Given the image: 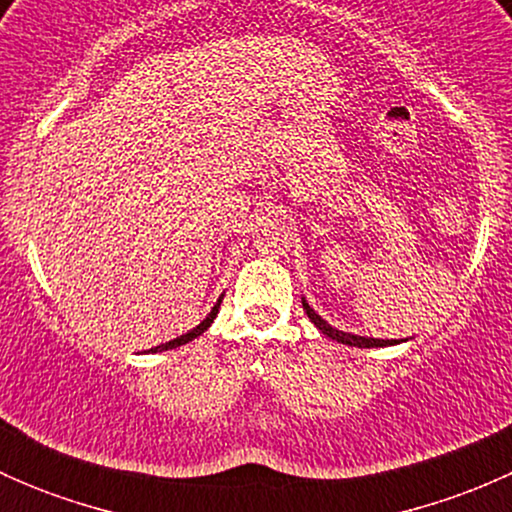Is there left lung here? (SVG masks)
<instances>
[{"label":"left lung","mask_w":512,"mask_h":512,"mask_svg":"<svg viewBox=\"0 0 512 512\" xmlns=\"http://www.w3.org/2000/svg\"><path fill=\"white\" fill-rule=\"evenodd\" d=\"M302 307L304 312H307L309 322L314 324V327L319 329L322 334H327L329 339H334V342H342V344H349V347H359V349H371V347H394V344H401L406 342V339H374V337H359V334H349V332H342V329L332 327L329 322H324L322 317H319L317 312H314L312 307H309L307 299L302 297Z\"/></svg>","instance_id":"1"}]
</instances>
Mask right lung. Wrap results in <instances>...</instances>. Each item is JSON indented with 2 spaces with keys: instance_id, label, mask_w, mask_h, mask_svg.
I'll return each mask as SVG.
<instances>
[{
  "instance_id": "add662e5",
  "label": "right lung",
  "mask_w": 512,
  "mask_h": 512,
  "mask_svg": "<svg viewBox=\"0 0 512 512\" xmlns=\"http://www.w3.org/2000/svg\"><path fill=\"white\" fill-rule=\"evenodd\" d=\"M220 302H223V294H220V299L218 302L213 304V309H210V314L208 317L203 319V322L198 324V327H193L190 329V332H185V334H180V337H175V339H170V342H165V344H160V347H153V349H148V352L151 354H156V352H168V349H175V347H183V344H188V342H193L195 337H200V334L205 332V329L210 327V324H213V319L218 317V309H220Z\"/></svg>"
}]
</instances>
